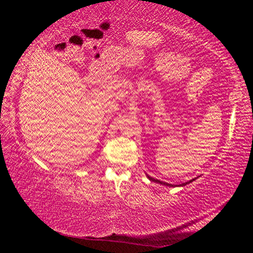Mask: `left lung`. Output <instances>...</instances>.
I'll use <instances>...</instances> for the list:
<instances>
[{
  "label": "left lung",
  "instance_id": "8db88e82",
  "mask_svg": "<svg viewBox=\"0 0 253 253\" xmlns=\"http://www.w3.org/2000/svg\"><path fill=\"white\" fill-rule=\"evenodd\" d=\"M147 177L151 179V181H153V182H155V183H158V184H162V185H166V186H175V185H173V184H169V183H166V182H162V181H160V179H156V178H154V177H151V176H148L147 175ZM195 178H193V179H191V181H188V182H186V183H183V184H179V186H184V185H186V184H188V183H191V182H193ZM177 186V185H176Z\"/></svg>",
  "mask_w": 253,
  "mask_h": 253
}]
</instances>
